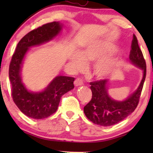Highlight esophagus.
I'll use <instances>...</instances> for the list:
<instances>
[{"instance_id": "esophagus-1", "label": "esophagus", "mask_w": 153, "mask_h": 153, "mask_svg": "<svg viewBox=\"0 0 153 153\" xmlns=\"http://www.w3.org/2000/svg\"><path fill=\"white\" fill-rule=\"evenodd\" d=\"M74 84L76 86H79V85H82L83 84V81L81 78H76L74 81Z\"/></svg>"}]
</instances>
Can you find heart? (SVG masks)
Returning a JSON list of instances; mask_svg holds the SVG:
<instances>
[{
    "instance_id": "1",
    "label": "heart",
    "mask_w": 153,
    "mask_h": 153,
    "mask_svg": "<svg viewBox=\"0 0 153 153\" xmlns=\"http://www.w3.org/2000/svg\"><path fill=\"white\" fill-rule=\"evenodd\" d=\"M116 51L114 47L108 44L96 43L90 45L80 53V57L75 56L72 59V62L75 69L81 70L85 68V63L93 60L100 59L104 56L110 55ZM114 67V62L111 60L100 62L96 66V74L99 76H104L108 74Z\"/></svg>"
}]
</instances>
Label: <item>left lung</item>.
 Listing matches in <instances>:
<instances>
[{
  "label": "left lung",
  "mask_w": 153,
  "mask_h": 153,
  "mask_svg": "<svg viewBox=\"0 0 153 153\" xmlns=\"http://www.w3.org/2000/svg\"><path fill=\"white\" fill-rule=\"evenodd\" d=\"M129 60L143 71V76L137 91L124 101H116L108 96L106 79L90 83L92 99L84 106L83 111L87 118L95 124L104 127L115 125L124 120L137 107L146 76V64L135 35H133L131 41Z\"/></svg>",
  "instance_id": "left-lung-1"
}]
</instances>
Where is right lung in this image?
Returning <instances> with one entry per match:
<instances>
[{
  "label": "right lung",
  "mask_w": 153,
  "mask_h": 153,
  "mask_svg": "<svg viewBox=\"0 0 153 153\" xmlns=\"http://www.w3.org/2000/svg\"><path fill=\"white\" fill-rule=\"evenodd\" d=\"M61 28L59 22H53L31 30L19 42L12 55L9 67L12 99L21 111L29 118L42 119L54 114L58 109L62 96L74 87V77L58 76L45 91L33 93L26 88L22 81V65L29 47L51 40Z\"/></svg>",
  "instance_id": "obj_1"
}]
</instances>
